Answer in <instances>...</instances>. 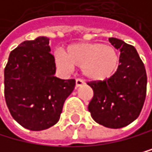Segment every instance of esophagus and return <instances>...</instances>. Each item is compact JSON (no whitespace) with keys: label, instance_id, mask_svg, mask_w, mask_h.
Returning <instances> with one entry per match:
<instances>
[{"label":"esophagus","instance_id":"esophagus-1","mask_svg":"<svg viewBox=\"0 0 152 152\" xmlns=\"http://www.w3.org/2000/svg\"><path fill=\"white\" fill-rule=\"evenodd\" d=\"M84 82L81 79H75V89H77L78 87H80Z\"/></svg>","mask_w":152,"mask_h":152}]
</instances>
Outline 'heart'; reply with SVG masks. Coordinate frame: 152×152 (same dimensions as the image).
Here are the masks:
<instances>
[{"label":"heart","mask_w":152,"mask_h":152,"mask_svg":"<svg viewBox=\"0 0 152 152\" xmlns=\"http://www.w3.org/2000/svg\"><path fill=\"white\" fill-rule=\"evenodd\" d=\"M54 62L63 73L75 67L91 81H103L113 77L119 66V54L111 46L99 43H78L68 47L67 53H54Z\"/></svg>","instance_id":"obj_1"}]
</instances>
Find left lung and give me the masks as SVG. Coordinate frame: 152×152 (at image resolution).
Here are the masks:
<instances>
[{"label": "left lung", "mask_w": 152, "mask_h": 152, "mask_svg": "<svg viewBox=\"0 0 152 152\" xmlns=\"http://www.w3.org/2000/svg\"><path fill=\"white\" fill-rule=\"evenodd\" d=\"M121 52L117 72L107 80L88 83L94 97L88 110L96 123L122 128L138 118L147 92V73L136 49L118 38H109Z\"/></svg>", "instance_id": "1"}]
</instances>
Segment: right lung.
Returning a JSON list of instances; mask_svg holds the SVG:
<instances>
[{
    "label": "right lung",
    "instance_id": "add662e5",
    "mask_svg": "<svg viewBox=\"0 0 152 152\" xmlns=\"http://www.w3.org/2000/svg\"><path fill=\"white\" fill-rule=\"evenodd\" d=\"M50 39L24 41L9 54L4 69V98L10 114L32 131L56 124L66 99L75 89L74 79L55 77Z\"/></svg>",
    "mask_w": 152,
    "mask_h": 152
}]
</instances>
